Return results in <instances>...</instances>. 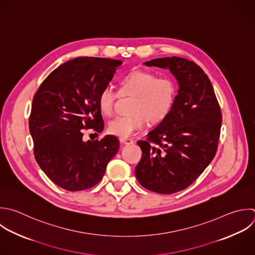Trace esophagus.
<instances>
[{"mask_svg":"<svg viewBox=\"0 0 255 255\" xmlns=\"http://www.w3.org/2000/svg\"><path fill=\"white\" fill-rule=\"evenodd\" d=\"M120 141L124 144H127V145L132 144L134 142V140H132L131 138H120Z\"/></svg>","mask_w":255,"mask_h":255,"instance_id":"esophagus-1","label":"esophagus"}]
</instances>
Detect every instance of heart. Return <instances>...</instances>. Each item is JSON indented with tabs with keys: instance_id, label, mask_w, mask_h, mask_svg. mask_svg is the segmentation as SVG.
I'll return each instance as SVG.
<instances>
[{
	"instance_id": "heart-1",
	"label": "heart",
	"mask_w": 255,
	"mask_h": 255,
	"mask_svg": "<svg viewBox=\"0 0 255 255\" xmlns=\"http://www.w3.org/2000/svg\"><path fill=\"white\" fill-rule=\"evenodd\" d=\"M120 95L134 96L129 109L131 114L112 120L109 131L121 138H128L143 128L148 121L160 123L169 115L175 99V86L169 78H157L143 70L133 71L122 80L120 93L110 85L101 90L98 106L104 116L114 114Z\"/></svg>"
}]
</instances>
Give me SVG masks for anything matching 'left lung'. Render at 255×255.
<instances>
[{"instance_id": "8db88e82", "label": "left lung", "mask_w": 255, "mask_h": 255, "mask_svg": "<svg viewBox=\"0 0 255 255\" xmlns=\"http://www.w3.org/2000/svg\"><path fill=\"white\" fill-rule=\"evenodd\" d=\"M144 65L169 70L178 91L169 115L137 141L142 156L135 176L144 188L170 194L189 186L211 162L222 117L212 85L195 63L171 57Z\"/></svg>"}]
</instances>
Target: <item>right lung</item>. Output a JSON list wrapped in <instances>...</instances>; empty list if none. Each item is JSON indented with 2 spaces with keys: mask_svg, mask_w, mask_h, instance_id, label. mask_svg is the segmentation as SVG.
Returning a JSON list of instances; mask_svg holds the SVG:
<instances>
[{
  "mask_svg": "<svg viewBox=\"0 0 255 255\" xmlns=\"http://www.w3.org/2000/svg\"><path fill=\"white\" fill-rule=\"evenodd\" d=\"M122 64L76 58L53 71L34 97L29 128L35 158L47 176L66 190H84L100 182L119 150L117 136L84 141L82 129L103 131L98 96Z\"/></svg>",
  "mask_w": 255,
  "mask_h": 255,
  "instance_id": "1",
  "label": "right lung"
}]
</instances>
